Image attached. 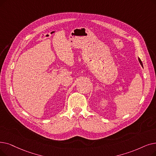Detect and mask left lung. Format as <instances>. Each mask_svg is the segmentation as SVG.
Here are the masks:
<instances>
[{
    "instance_id": "8db88e82",
    "label": "left lung",
    "mask_w": 156,
    "mask_h": 156,
    "mask_svg": "<svg viewBox=\"0 0 156 156\" xmlns=\"http://www.w3.org/2000/svg\"><path fill=\"white\" fill-rule=\"evenodd\" d=\"M138 60H139V62H140V64H141V65L142 66H143V64H142V62H141V60H140V58H138Z\"/></svg>"
}]
</instances>
